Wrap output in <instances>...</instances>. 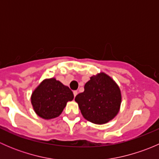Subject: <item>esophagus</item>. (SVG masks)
Segmentation results:
<instances>
[{
  "label": "esophagus",
  "instance_id": "obj_1",
  "mask_svg": "<svg viewBox=\"0 0 159 159\" xmlns=\"http://www.w3.org/2000/svg\"><path fill=\"white\" fill-rule=\"evenodd\" d=\"M73 94H74V96H75V98L76 97V95L78 94V91H73Z\"/></svg>",
  "mask_w": 159,
  "mask_h": 159
}]
</instances>
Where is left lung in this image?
<instances>
[{"instance_id":"left-lung-1","label":"left lung","mask_w":159,"mask_h":159,"mask_svg":"<svg viewBox=\"0 0 159 159\" xmlns=\"http://www.w3.org/2000/svg\"><path fill=\"white\" fill-rule=\"evenodd\" d=\"M75 100L86 120L94 124H105L119 111L121 90L110 76L101 72L90 78L84 84V92L78 94Z\"/></svg>"}]
</instances>
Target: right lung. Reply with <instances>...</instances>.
<instances>
[{
  "mask_svg": "<svg viewBox=\"0 0 159 159\" xmlns=\"http://www.w3.org/2000/svg\"><path fill=\"white\" fill-rule=\"evenodd\" d=\"M73 98L71 90L54 78L44 79L33 91L30 98L35 113L47 120L58 117L67 102Z\"/></svg>",
  "mask_w": 159,
  "mask_h": 159,
  "instance_id": "add662e5",
  "label": "right lung"
}]
</instances>
